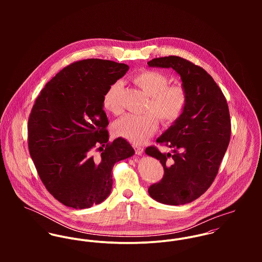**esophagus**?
<instances>
[{"label": "esophagus", "mask_w": 262, "mask_h": 262, "mask_svg": "<svg viewBox=\"0 0 262 262\" xmlns=\"http://www.w3.org/2000/svg\"><path fill=\"white\" fill-rule=\"evenodd\" d=\"M134 149H135L136 154H138V155H141L143 153V151H144V148L142 146H140V145H134Z\"/></svg>", "instance_id": "1"}]
</instances>
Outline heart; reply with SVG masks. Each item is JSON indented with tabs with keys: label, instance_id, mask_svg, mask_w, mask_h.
<instances>
[{
	"label": "heart",
	"instance_id": "1",
	"mask_svg": "<svg viewBox=\"0 0 262 262\" xmlns=\"http://www.w3.org/2000/svg\"><path fill=\"white\" fill-rule=\"evenodd\" d=\"M133 82L148 96L142 115L127 114L113 127L114 133L133 143L146 140L157 129L158 121L163 126L176 123L187 105V92L183 84H169V78L157 71L145 70L132 76ZM121 82L116 81L106 91L103 98L105 110L118 115L122 111L119 95Z\"/></svg>",
	"mask_w": 262,
	"mask_h": 262
}]
</instances>
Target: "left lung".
<instances>
[{"mask_svg": "<svg viewBox=\"0 0 262 262\" xmlns=\"http://www.w3.org/2000/svg\"><path fill=\"white\" fill-rule=\"evenodd\" d=\"M147 63L174 70L187 92L185 112L156 140L173 153H161L155 146L145 149L164 169L161 181L151 185L148 192L159 203L185 205L200 198L218 174L231 136L228 104L213 77L187 59L170 55Z\"/></svg>", "mask_w": 262, "mask_h": 262, "instance_id": "obj_1", "label": "left lung"}]
</instances>
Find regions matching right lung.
<instances>
[{
    "instance_id": "1",
    "label": "right lung",
    "mask_w": 262,
    "mask_h": 262,
    "mask_svg": "<svg viewBox=\"0 0 262 262\" xmlns=\"http://www.w3.org/2000/svg\"><path fill=\"white\" fill-rule=\"evenodd\" d=\"M128 70L112 60L75 61L45 84L33 105L29 152L43 185L64 206L102 203L112 189L114 164L135 152L124 138L109 141L103 109L106 91Z\"/></svg>"
}]
</instances>
